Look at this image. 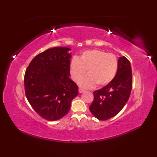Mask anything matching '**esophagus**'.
Wrapping results in <instances>:
<instances>
[{
	"label": "esophagus",
	"instance_id": "esophagus-1",
	"mask_svg": "<svg viewBox=\"0 0 157 157\" xmlns=\"http://www.w3.org/2000/svg\"><path fill=\"white\" fill-rule=\"evenodd\" d=\"M85 90H83L82 88H79V93H82V92H84Z\"/></svg>",
	"mask_w": 157,
	"mask_h": 157
}]
</instances>
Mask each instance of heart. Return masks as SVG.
I'll list each match as a JSON object with an SVG mask.
<instances>
[{"label": "heart", "mask_w": 157, "mask_h": 157, "mask_svg": "<svg viewBox=\"0 0 157 157\" xmlns=\"http://www.w3.org/2000/svg\"><path fill=\"white\" fill-rule=\"evenodd\" d=\"M117 69L116 56L98 49L83 52L78 59L73 58L70 63V73L75 82L86 70L88 75L78 81L79 86L84 88H92L95 84L98 87L108 84L115 78Z\"/></svg>", "instance_id": "heart-1"}]
</instances>
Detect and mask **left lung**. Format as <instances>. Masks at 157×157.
Returning a JSON list of instances; mask_svg holds the SVG:
<instances>
[{
  "label": "left lung",
  "mask_w": 157,
  "mask_h": 157,
  "mask_svg": "<svg viewBox=\"0 0 157 157\" xmlns=\"http://www.w3.org/2000/svg\"><path fill=\"white\" fill-rule=\"evenodd\" d=\"M132 88L131 64L125 56H120L115 78L105 87L93 92L94 98L89 107L90 111L99 120L113 117L128 102Z\"/></svg>",
  "instance_id": "left-lung-1"
}]
</instances>
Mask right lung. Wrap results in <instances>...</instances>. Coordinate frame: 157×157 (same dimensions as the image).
Instances as JSON below:
<instances>
[{"instance_id": "add662e5", "label": "right lung", "mask_w": 157, "mask_h": 157, "mask_svg": "<svg viewBox=\"0 0 157 157\" xmlns=\"http://www.w3.org/2000/svg\"><path fill=\"white\" fill-rule=\"evenodd\" d=\"M71 48L53 47L32 59L24 77L25 96L38 114L56 121L67 114L78 87L69 78Z\"/></svg>"}]
</instances>
